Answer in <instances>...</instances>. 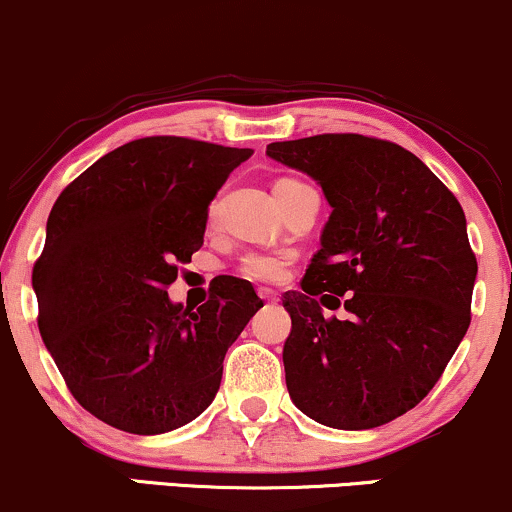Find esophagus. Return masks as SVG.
<instances>
[{
    "mask_svg": "<svg viewBox=\"0 0 512 512\" xmlns=\"http://www.w3.org/2000/svg\"><path fill=\"white\" fill-rule=\"evenodd\" d=\"M258 296H261V299L266 301V304H273V301H277L275 292H270V289H258Z\"/></svg>",
    "mask_w": 512,
    "mask_h": 512,
    "instance_id": "1",
    "label": "esophagus"
}]
</instances>
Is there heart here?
<instances>
[{"label":"heart","instance_id":"b5f03b06","mask_svg":"<svg viewBox=\"0 0 512 512\" xmlns=\"http://www.w3.org/2000/svg\"><path fill=\"white\" fill-rule=\"evenodd\" d=\"M292 266V254L289 251H249L239 261L237 273L251 282L261 285H277L282 282Z\"/></svg>","mask_w":512,"mask_h":512}]
</instances>
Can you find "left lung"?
<instances>
[{
	"mask_svg": "<svg viewBox=\"0 0 512 512\" xmlns=\"http://www.w3.org/2000/svg\"><path fill=\"white\" fill-rule=\"evenodd\" d=\"M266 154L318 180L332 206L301 292L282 296L289 396L320 425L380 427L430 394L470 327L463 208L418 156L377 137L327 132Z\"/></svg>",
	"mask_w": 512,
	"mask_h": 512,
	"instance_id": "1",
	"label": "left lung"
}]
</instances>
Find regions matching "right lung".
I'll return each mask as SVG.
<instances>
[{
	"label": "right lung",
	"instance_id": "right-lung-1",
	"mask_svg": "<svg viewBox=\"0 0 512 512\" xmlns=\"http://www.w3.org/2000/svg\"><path fill=\"white\" fill-rule=\"evenodd\" d=\"M251 154L142 137L56 199L33 268L37 327L73 399L106 425L170 432L216 396L225 353L263 301L230 275L199 308L170 304L168 287L204 244L211 199Z\"/></svg>",
	"mask_w": 512,
	"mask_h": 512
}]
</instances>
